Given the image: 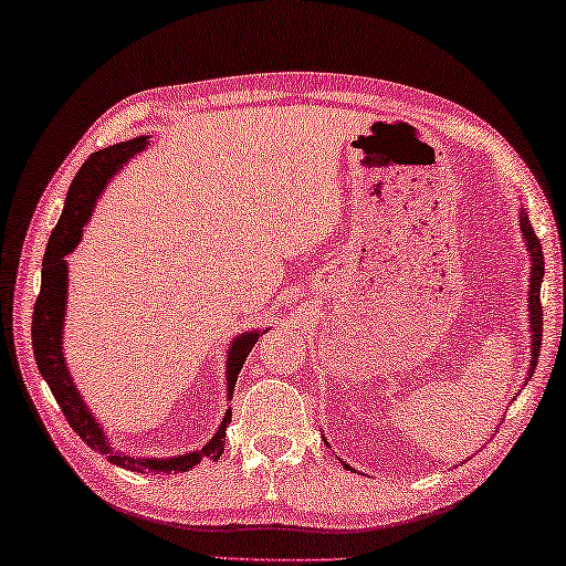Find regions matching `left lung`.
Listing matches in <instances>:
<instances>
[{
	"label": "left lung",
	"instance_id": "left-lung-1",
	"mask_svg": "<svg viewBox=\"0 0 566 566\" xmlns=\"http://www.w3.org/2000/svg\"><path fill=\"white\" fill-rule=\"evenodd\" d=\"M518 228H521V238L526 242V253L528 260H532V273H528V332H532V354H528V377L536 369V359L538 352H542V301H538V293H542V281H544V253H542V242L536 240L532 222H528L526 207L518 210ZM526 377V379H528ZM328 446V440H324ZM332 448V446H328ZM344 463V460H342ZM344 468H349L344 463Z\"/></svg>",
	"mask_w": 566,
	"mask_h": 566
}]
</instances>
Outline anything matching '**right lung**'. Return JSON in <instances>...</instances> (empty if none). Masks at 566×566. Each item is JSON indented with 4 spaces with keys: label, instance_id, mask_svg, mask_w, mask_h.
Returning a JSON list of instances; mask_svg holds the SVG:
<instances>
[{
    "label": "right lung",
    "instance_id": "obj_1",
    "mask_svg": "<svg viewBox=\"0 0 566 566\" xmlns=\"http://www.w3.org/2000/svg\"><path fill=\"white\" fill-rule=\"evenodd\" d=\"M151 136H136L132 142L113 144L108 149H101L91 154V159L83 164L81 171L75 174L71 189H67L63 214L55 224V230L50 234L45 260H42V285L38 303H34L32 313V349L34 361L42 379L48 381L50 392L55 395L60 410H63L65 420L71 422V428L81 434L85 446H91L95 453L108 458L113 465L126 468L134 473H185L189 468L202 463L205 458H220L224 450V432L232 420V410L222 415V422L217 432L205 442L199 450H189L185 455H169V458H142L126 450L116 448L108 438V432L103 430V424L95 420V415L77 389L71 369L65 361L63 349V334H65V313H67V255L77 248V242L83 240V228L91 222L93 207L98 202V197L106 192L108 181L124 169V164L134 159L136 154L149 149ZM268 332V328H265ZM263 328H253V332H242L230 342L228 346V361H224V385H228V402L234 392V381L245 364L248 354L253 352L260 334H265Z\"/></svg>",
    "mask_w": 566,
    "mask_h": 566
}]
</instances>
